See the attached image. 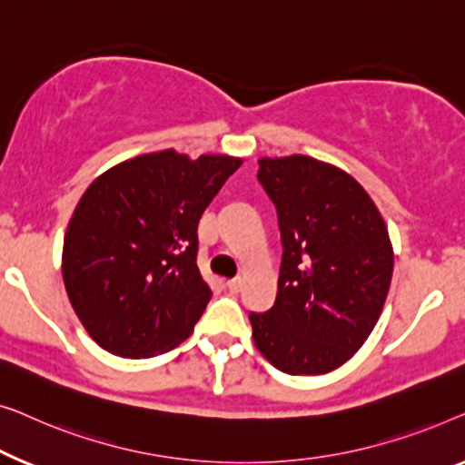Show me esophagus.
<instances>
[{"mask_svg":"<svg viewBox=\"0 0 465 465\" xmlns=\"http://www.w3.org/2000/svg\"><path fill=\"white\" fill-rule=\"evenodd\" d=\"M242 278H233V280H227V289H230L232 292H238L242 289Z\"/></svg>","mask_w":465,"mask_h":465,"instance_id":"esophagus-1","label":"esophagus"}]
</instances>
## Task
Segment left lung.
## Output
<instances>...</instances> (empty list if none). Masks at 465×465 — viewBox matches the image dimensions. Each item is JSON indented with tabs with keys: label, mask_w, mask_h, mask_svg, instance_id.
Wrapping results in <instances>:
<instances>
[{
	"label": "left lung",
	"mask_w": 465,
	"mask_h": 465,
	"mask_svg": "<svg viewBox=\"0 0 465 465\" xmlns=\"http://www.w3.org/2000/svg\"><path fill=\"white\" fill-rule=\"evenodd\" d=\"M257 179L282 235L276 303L248 313L257 350L289 375L345 364L375 329L394 251L375 202L345 170L310 155L261 158Z\"/></svg>",
	"instance_id": "1"
}]
</instances>
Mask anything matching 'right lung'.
<instances>
[{
    "label": "right lung",
    "instance_id": "1",
    "mask_svg": "<svg viewBox=\"0 0 465 465\" xmlns=\"http://www.w3.org/2000/svg\"><path fill=\"white\" fill-rule=\"evenodd\" d=\"M240 166L233 155L164 149L90 183L64 233L63 280L103 350L152 358L192 335L213 295L198 270V223Z\"/></svg>",
    "mask_w": 465,
    "mask_h": 465
}]
</instances>
